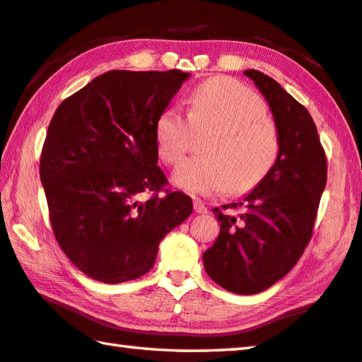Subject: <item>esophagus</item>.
I'll return each instance as SVG.
<instances>
[{"label": "esophagus", "instance_id": "esophagus-1", "mask_svg": "<svg viewBox=\"0 0 362 362\" xmlns=\"http://www.w3.org/2000/svg\"><path fill=\"white\" fill-rule=\"evenodd\" d=\"M194 210H195V213H199V214H206L208 213V208L205 206V204L202 200H194Z\"/></svg>", "mask_w": 362, "mask_h": 362}]
</instances>
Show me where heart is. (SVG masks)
I'll list each match as a JSON object with an SVG mask.
<instances>
[{
  "instance_id": "1",
  "label": "heart",
  "mask_w": 362,
  "mask_h": 362,
  "mask_svg": "<svg viewBox=\"0 0 362 362\" xmlns=\"http://www.w3.org/2000/svg\"><path fill=\"white\" fill-rule=\"evenodd\" d=\"M259 95L230 78L210 79L189 97V120L170 106L156 120V146L165 163L175 165L189 149L192 129H213L205 138V156L182 162L175 170L176 186L197 195L245 194L274 167L280 152L275 120L265 112Z\"/></svg>"
}]
</instances>
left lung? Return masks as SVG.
Masks as SVG:
<instances>
[{
    "mask_svg": "<svg viewBox=\"0 0 362 362\" xmlns=\"http://www.w3.org/2000/svg\"><path fill=\"white\" fill-rule=\"evenodd\" d=\"M245 74L267 100L280 135L269 175L238 202L214 208L219 237L204 255L206 274L235 294H257L288 274L312 238L327 180L325 149L305 106L257 69ZM242 207L240 215L226 212Z\"/></svg>",
    "mask_w": 362,
    "mask_h": 362,
    "instance_id": "left-lung-1",
    "label": "left lung"
}]
</instances>
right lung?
<instances>
[{
	"label": "right lung",
	"mask_w": 362,
	"mask_h": 362,
	"mask_svg": "<svg viewBox=\"0 0 362 362\" xmlns=\"http://www.w3.org/2000/svg\"><path fill=\"white\" fill-rule=\"evenodd\" d=\"M189 73L98 76L63 100L50 120L40 175L55 240L92 280L116 284L154 267L162 238L192 213L158 167L156 120ZM155 192L146 202L137 197Z\"/></svg>",
	"instance_id": "right-lung-1"
}]
</instances>
